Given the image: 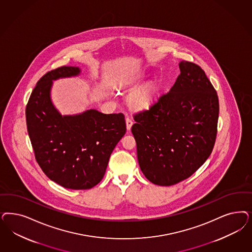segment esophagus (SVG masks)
Listing matches in <instances>:
<instances>
[{"label":"esophagus","mask_w":252,"mask_h":252,"mask_svg":"<svg viewBox=\"0 0 252 252\" xmlns=\"http://www.w3.org/2000/svg\"><path fill=\"white\" fill-rule=\"evenodd\" d=\"M132 124H133V122H132V120L129 118V117H127L126 118V126H127V130H130V128H131V126H132Z\"/></svg>","instance_id":"esophagus-1"}]
</instances>
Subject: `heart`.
Instances as JSON below:
<instances>
[{
  "instance_id": "1",
  "label": "heart",
  "mask_w": 252,
  "mask_h": 252,
  "mask_svg": "<svg viewBox=\"0 0 252 252\" xmlns=\"http://www.w3.org/2000/svg\"><path fill=\"white\" fill-rule=\"evenodd\" d=\"M146 99H147V94H146V92H141L135 96L134 100H135V103L137 105H142V104H144L146 102Z\"/></svg>"
}]
</instances>
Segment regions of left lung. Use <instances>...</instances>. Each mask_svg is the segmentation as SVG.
Masks as SVG:
<instances>
[{"mask_svg":"<svg viewBox=\"0 0 252 252\" xmlns=\"http://www.w3.org/2000/svg\"><path fill=\"white\" fill-rule=\"evenodd\" d=\"M171 90L133 115L141 171L151 183L170 187L194 174L212 152L219 99L203 69L182 61Z\"/></svg>","mask_w":252,"mask_h":252,"instance_id":"1","label":"left lung"}]
</instances>
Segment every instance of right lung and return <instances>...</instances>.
Returning a JSON list of instances; mask_svg holds the SVG:
<instances>
[{
  "label": "right lung",
  "instance_id": "obj_1",
  "mask_svg": "<svg viewBox=\"0 0 252 252\" xmlns=\"http://www.w3.org/2000/svg\"><path fill=\"white\" fill-rule=\"evenodd\" d=\"M77 66H60L37 82L26 106V121L35 158L50 180L82 190L95 187L106 172L109 157L126 132L122 113L95 109L61 116L50 98L52 83L80 73Z\"/></svg>",
  "mask_w": 252,
  "mask_h": 252
}]
</instances>
